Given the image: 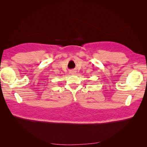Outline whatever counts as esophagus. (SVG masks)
<instances>
[{"label": "esophagus", "instance_id": "esophagus-1", "mask_svg": "<svg viewBox=\"0 0 147 147\" xmlns=\"http://www.w3.org/2000/svg\"><path fill=\"white\" fill-rule=\"evenodd\" d=\"M75 73H76V72H75V71H74V70H72L70 72V74H72V75H74V74H75Z\"/></svg>", "mask_w": 147, "mask_h": 147}]
</instances>
